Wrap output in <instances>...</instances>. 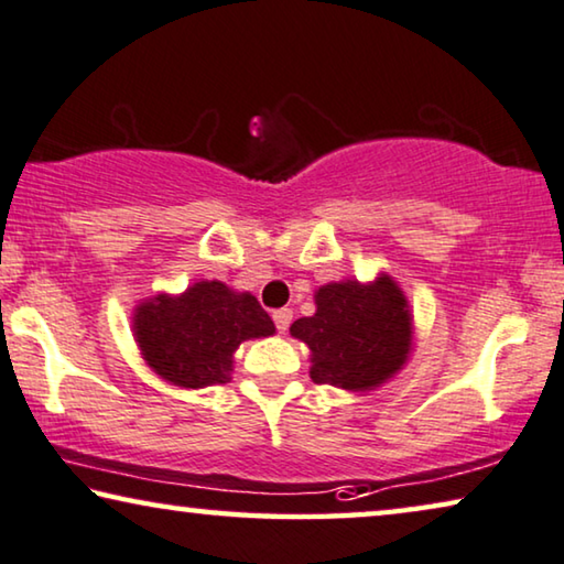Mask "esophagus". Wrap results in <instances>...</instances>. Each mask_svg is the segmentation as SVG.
<instances>
[{
  "label": "esophagus",
  "instance_id": "obj_1",
  "mask_svg": "<svg viewBox=\"0 0 564 564\" xmlns=\"http://www.w3.org/2000/svg\"><path fill=\"white\" fill-rule=\"evenodd\" d=\"M291 318H293V311H291V308H279V311H273V322H275V329H279L281 334H283L285 329H289Z\"/></svg>",
  "mask_w": 564,
  "mask_h": 564
}]
</instances>
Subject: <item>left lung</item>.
I'll return each instance as SVG.
<instances>
[{
  "mask_svg": "<svg viewBox=\"0 0 564 564\" xmlns=\"http://www.w3.org/2000/svg\"><path fill=\"white\" fill-rule=\"evenodd\" d=\"M314 316L291 324L311 349V380L347 392L382 388L413 351V311L388 273L375 281H334L314 293Z\"/></svg>",
  "mask_w": 564,
  "mask_h": 564,
  "instance_id": "left-lung-1",
  "label": "left lung"
}]
</instances>
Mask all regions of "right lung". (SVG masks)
Here are the masks:
<instances>
[{
    "label": "right lung",
    "mask_w": 564,
    "mask_h": 564,
    "mask_svg": "<svg viewBox=\"0 0 564 564\" xmlns=\"http://www.w3.org/2000/svg\"><path fill=\"white\" fill-rule=\"evenodd\" d=\"M141 359L174 388L225 384L242 341L275 334L258 299L223 281H197L182 293H156L131 314Z\"/></svg>",
    "instance_id": "add662e5"
}]
</instances>
